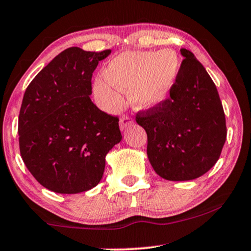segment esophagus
Returning <instances> with one entry per match:
<instances>
[{
    "mask_svg": "<svg viewBox=\"0 0 251 251\" xmlns=\"http://www.w3.org/2000/svg\"><path fill=\"white\" fill-rule=\"evenodd\" d=\"M132 125V120L130 116H128V115H125V116H122L120 119V126L121 129H126L128 128L129 126Z\"/></svg>",
    "mask_w": 251,
    "mask_h": 251,
    "instance_id": "obj_1",
    "label": "esophagus"
}]
</instances>
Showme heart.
Segmentation results:
<instances>
[{
    "mask_svg": "<svg viewBox=\"0 0 251 251\" xmlns=\"http://www.w3.org/2000/svg\"><path fill=\"white\" fill-rule=\"evenodd\" d=\"M178 58L174 51H129L117 56L105 70V77L96 78L94 90L108 108L119 107L115 88L131 90V101L149 109L167 99L178 74Z\"/></svg>",
    "mask_w": 251,
    "mask_h": 251,
    "instance_id": "heart-1",
    "label": "heart"
}]
</instances>
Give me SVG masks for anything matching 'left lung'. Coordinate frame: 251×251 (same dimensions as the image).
Listing matches in <instances>:
<instances>
[{"instance_id":"1","label":"left lung","mask_w":251,"mask_h":251,"mask_svg":"<svg viewBox=\"0 0 251 251\" xmlns=\"http://www.w3.org/2000/svg\"><path fill=\"white\" fill-rule=\"evenodd\" d=\"M170 96L136 113L148 136L147 154L157 175L189 181L204 175L220 158L226 138L222 102L204 67L187 49Z\"/></svg>"}]
</instances>
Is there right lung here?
I'll use <instances>...</instances> for the list:
<instances>
[{"mask_svg": "<svg viewBox=\"0 0 251 251\" xmlns=\"http://www.w3.org/2000/svg\"><path fill=\"white\" fill-rule=\"evenodd\" d=\"M111 50L60 52L30 82L19 115L20 152L40 184L58 194L101 181L105 155L122 140L119 117L91 102V77Z\"/></svg>", "mask_w": 251, "mask_h": 251, "instance_id": "obj_1", "label": "right lung"}]
</instances>
